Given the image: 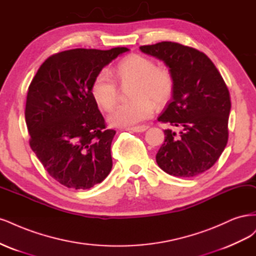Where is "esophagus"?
Returning a JSON list of instances; mask_svg holds the SVG:
<instances>
[{
    "instance_id": "34e87169",
    "label": "esophagus",
    "mask_w": 256,
    "mask_h": 256,
    "mask_svg": "<svg viewBox=\"0 0 256 256\" xmlns=\"http://www.w3.org/2000/svg\"><path fill=\"white\" fill-rule=\"evenodd\" d=\"M148 126H135V128H128V130H132V132H135V133H142V132L148 130Z\"/></svg>"
}]
</instances>
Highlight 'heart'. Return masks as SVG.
<instances>
[{"mask_svg": "<svg viewBox=\"0 0 256 256\" xmlns=\"http://www.w3.org/2000/svg\"><path fill=\"white\" fill-rule=\"evenodd\" d=\"M122 85L133 83L130 98L133 101L117 106L107 120L114 128L136 126L150 118L154 104L166 103L172 94L174 82L172 74L164 68H158L155 62L142 55H130L122 60L114 70ZM92 96L103 110H110L117 102L118 89L107 70L98 72L92 85Z\"/></svg>", "mask_w": 256, "mask_h": 256, "instance_id": "b5f03b06", "label": "heart"}]
</instances>
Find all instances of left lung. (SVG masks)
I'll list each match as a JSON object with an SVG mask.
<instances>
[{
    "mask_svg": "<svg viewBox=\"0 0 256 256\" xmlns=\"http://www.w3.org/2000/svg\"><path fill=\"white\" fill-rule=\"evenodd\" d=\"M139 48L162 60L174 82L171 101L158 120L180 128V135L164 130L156 162L170 176H199L228 144L230 100L224 80L208 57L194 48L162 41Z\"/></svg>",
    "mask_w": 256,
    "mask_h": 256,
    "instance_id": "1",
    "label": "left lung"
}]
</instances>
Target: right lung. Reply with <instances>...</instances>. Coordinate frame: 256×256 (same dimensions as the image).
<instances>
[{"mask_svg":"<svg viewBox=\"0 0 256 256\" xmlns=\"http://www.w3.org/2000/svg\"><path fill=\"white\" fill-rule=\"evenodd\" d=\"M128 48H73L52 55L28 87L26 121L30 144L57 182L73 189L101 183L112 168V142L92 96L96 74Z\"/></svg>","mask_w":256,"mask_h":256,"instance_id":"add662e5","label":"right lung"}]
</instances>
